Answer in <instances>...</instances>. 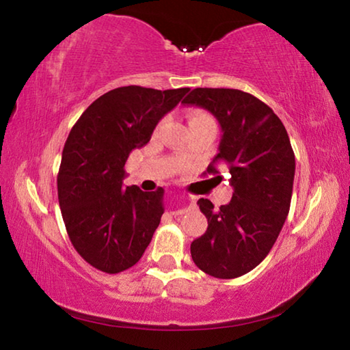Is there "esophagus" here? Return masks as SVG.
<instances>
[{
    "label": "esophagus",
    "mask_w": 350,
    "mask_h": 350,
    "mask_svg": "<svg viewBox=\"0 0 350 350\" xmlns=\"http://www.w3.org/2000/svg\"><path fill=\"white\" fill-rule=\"evenodd\" d=\"M173 204V210L176 211V213H185L188 208H189V205H191L193 202L189 199H183V198H180V199H176L174 202H171Z\"/></svg>",
    "instance_id": "esophagus-1"
}]
</instances>
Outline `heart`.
<instances>
[{
	"mask_svg": "<svg viewBox=\"0 0 350 350\" xmlns=\"http://www.w3.org/2000/svg\"><path fill=\"white\" fill-rule=\"evenodd\" d=\"M202 122H213V120L208 114H205V112H200V111H193L191 114H189V125L202 123Z\"/></svg>",
	"mask_w": 350,
	"mask_h": 350,
	"instance_id": "heart-1",
	"label": "heart"
}]
</instances>
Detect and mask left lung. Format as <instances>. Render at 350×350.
<instances>
[{"label":"left lung","instance_id":"1","mask_svg":"<svg viewBox=\"0 0 350 350\" xmlns=\"http://www.w3.org/2000/svg\"><path fill=\"white\" fill-rule=\"evenodd\" d=\"M182 103L216 117L222 134L206 171L217 174L215 163L225 162L233 187L232 200L219 208L198 200L208 228L191 242V258L206 275L232 280L262 262L280 236L292 200L295 154L280 117L252 94L196 88Z\"/></svg>","mask_w":350,"mask_h":350}]
</instances>
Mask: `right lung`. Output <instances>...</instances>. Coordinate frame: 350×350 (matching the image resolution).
Masks as SVG:
<instances>
[{"mask_svg":"<svg viewBox=\"0 0 350 350\" xmlns=\"http://www.w3.org/2000/svg\"><path fill=\"white\" fill-rule=\"evenodd\" d=\"M188 91L117 88L98 97L70 129L57 177L58 202L74 248L97 270L120 273L150 245L165 211L163 188H125V163Z\"/></svg>","mask_w":350,"mask_h":350,"instance_id":"right-lung-1","label":"right lung"}]
</instances>
